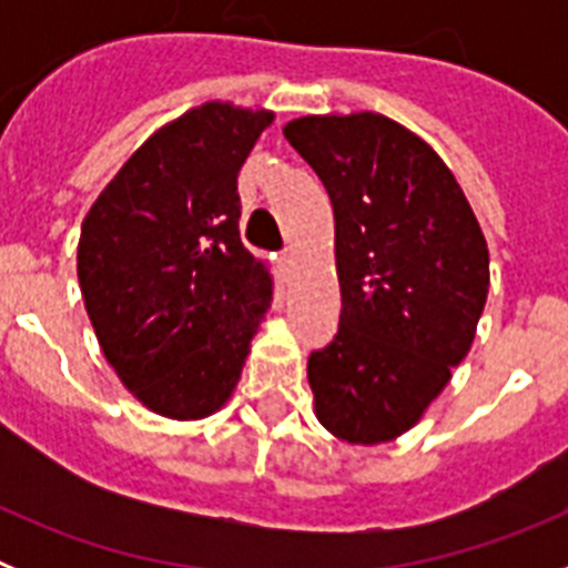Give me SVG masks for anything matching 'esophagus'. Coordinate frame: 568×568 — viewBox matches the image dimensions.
<instances>
[{
  "label": "esophagus",
  "mask_w": 568,
  "mask_h": 568,
  "mask_svg": "<svg viewBox=\"0 0 568 568\" xmlns=\"http://www.w3.org/2000/svg\"><path fill=\"white\" fill-rule=\"evenodd\" d=\"M278 261H281V267H293V261H295L293 250H284V253L278 255Z\"/></svg>",
  "instance_id": "1"
}]
</instances>
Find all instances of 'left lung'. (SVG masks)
<instances>
[{"label":"left lung","instance_id":"left-lung-1","mask_svg":"<svg viewBox=\"0 0 568 568\" xmlns=\"http://www.w3.org/2000/svg\"><path fill=\"white\" fill-rule=\"evenodd\" d=\"M284 135L335 213L341 315L307 361L315 415L349 444H384L424 415L469 353L489 250L449 168L393 119L304 115Z\"/></svg>","mask_w":568,"mask_h":568}]
</instances>
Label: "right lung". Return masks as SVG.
I'll return each mask as SVG.
<instances>
[{
  "label": "right lung",
  "instance_id": "obj_1",
  "mask_svg": "<svg viewBox=\"0 0 568 568\" xmlns=\"http://www.w3.org/2000/svg\"><path fill=\"white\" fill-rule=\"evenodd\" d=\"M273 113L207 102L153 133L90 207L79 284L104 358L168 418L215 413L273 301L241 244L239 170Z\"/></svg>",
  "mask_w": 568,
  "mask_h": 568
}]
</instances>
